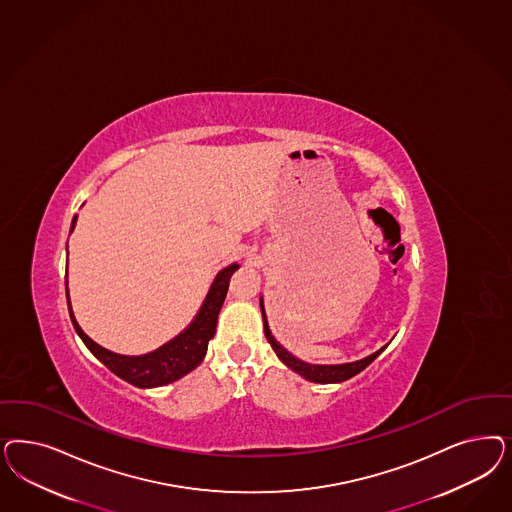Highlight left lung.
Returning <instances> with one entry per match:
<instances>
[{
    "label": "left lung",
    "mask_w": 512,
    "mask_h": 512,
    "mask_svg": "<svg viewBox=\"0 0 512 512\" xmlns=\"http://www.w3.org/2000/svg\"><path fill=\"white\" fill-rule=\"evenodd\" d=\"M260 309H262V318H264V331L267 341L271 348L275 350V354L279 356L288 369L296 371L297 375H301L305 380H311V382H318V384H335V382H345V380L352 379L354 375H358L360 371H363L369 363L373 362L380 352L386 347L379 348L377 352L365 356L362 360H356V362L348 363H309L303 362L296 358L292 352H288L286 348L282 347L281 343L273 337V333L269 330V324H267V316H265L264 309V297H260Z\"/></svg>",
    "instance_id": "left-lung-1"
}]
</instances>
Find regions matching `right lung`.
Segmentation results:
<instances>
[{"label":"right lung","instance_id":"obj_1","mask_svg":"<svg viewBox=\"0 0 512 512\" xmlns=\"http://www.w3.org/2000/svg\"><path fill=\"white\" fill-rule=\"evenodd\" d=\"M77 224V215L73 216L71 222V231L75 230ZM239 269V264H231L218 271L215 281L211 284L207 296L203 299L198 314L194 320L184 328V330L169 339L162 347L141 354V356H126V354H116L113 350L101 347L96 341H92L79 322L75 320V314L71 309L69 301V290L66 294L67 307H69V316L73 322V328L83 339L86 348L103 363L107 369H111L116 377H120L126 382H130L137 388H158L165 386L169 382L182 379L190 371H194L199 363L203 362L209 341L215 337L216 320L218 313L222 309V303L228 294V284H230L231 275Z\"/></svg>","mask_w":512,"mask_h":512}]
</instances>
